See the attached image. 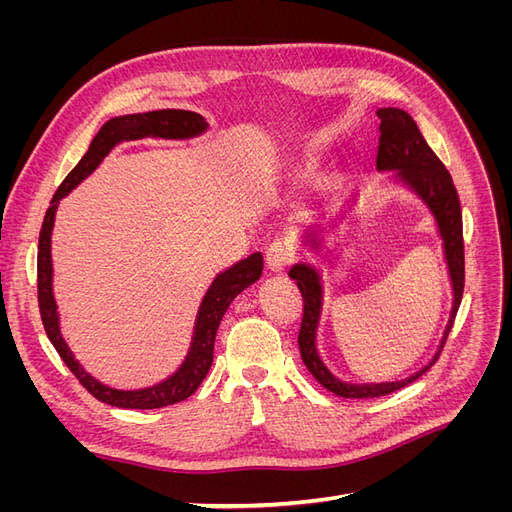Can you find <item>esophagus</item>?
I'll return each instance as SVG.
<instances>
[{"mask_svg":"<svg viewBox=\"0 0 512 512\" xmlns=\"http://www.w3.org/2000/svg\"><path fill=\"white\" fill-rule=\"evenodd\" d=\"M290 262H292V252L286 241L277 239L267 247V267L271 271H284Z\"/></svg>","mask_w":512,"mask_h":512,"instance_id":"esophagus-1","label":"esophagus"}]
</instances>
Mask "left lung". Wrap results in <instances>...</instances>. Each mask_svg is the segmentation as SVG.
Returning a JSON list of instances; mask_svg holds the SVG:
<instances>
[{"label": "left lung", "instance_id": "obj_1", "mask_svg": "<svg viewBox=\"0 0 512 512\" xmlns=\"http://www.w3.org/2000/svg\"><path fill=\"white\" fill-rule=\"evenodd\" d=\"M380 143H378V156L376 164L380 170H399V179L406 181L410 188L416 190L425 203L429 205L431 213L436 215V222L440 228V235L444 239V252L448 262V273H451L455 301L451 320L442 339L440 352L446 344V337L453 329V322L457 316V309L463 297V280H466V262H463V224H461V205L455 190V183L451 179L446 166L440 162L436 153L425 143L423 134L418 132L414 119L401 111V108H380ZM294 282H297L301 297H303V320L299 331V350L305 367L324 389L339 397H352V399H369V397H382L404 389L416 378H421L425 371L438 361V356L427 367H423L418 374L401 380V382H382V384H348L337 380L331 371L324 367L320 356L316 352V327L320 318V303H322V290L318 273L307 267L297 265L288 273ZM438 352V354H440Z\"/></svg>", "mask_w": 512, "mask_h": 512}]
</instances>
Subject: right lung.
I'll use <instances>...</instances> for the list:
<instances>
[{"label":"right lung","instance_id":"add662e5","mask_svg":"<svg viewBox=\"0 0 512 512\" xmlns=\"http://www.w3.org/2000/svg\"><path fill=\"white\" fill-rule=\"evenodd\" d=\"M207 128L205 119L192 113V111H177V108H166V111H151V113H136V115H123L106 121L91 141L89 149L81 162L76 164L68 177L61 181L57 188L51 207L46 209L44 222L40 228L38 239V307L44 331L49 335L51 344L59 352L61 361L68 365V369L74 374V378L83 384L87 393L94 395L102 404L115 406V408H130V410H153L179 404V401L188 399L200 382L209 374L213 363V346H215V333H218L220 322L226 314L228 305L237 297L241 290H245L250 284H254L262 275V254L256 252L247 256L245 260L237 262L235 267L220 273L215 277L209 292L205 294L203 305L196 318V331L194 342L188 359L181 365L175 376L168 380L151 386V389L143 391H115L108 386L100 384L98 380L91 378L87 371L74 361L72 352L68 350L66 342L61 339L59 333V320H57V307L53 299V265H51V230L55 222V211L59 200L64 198L74 185H79L87 175L96 170V166L102 162V158L121 141H136V138L145 136H160V138H190L196 136Z\"/></svg>","mask_w":512,"mask_h":512}]
</instances>
